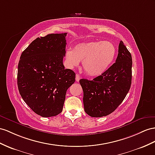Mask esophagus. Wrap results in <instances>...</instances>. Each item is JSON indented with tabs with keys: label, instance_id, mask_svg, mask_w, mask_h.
Returning a JSON list of instances; mask_svg holds the SVG:
<instances>
[{
	"label": "esophagus",
	"instance_id": "1",
	"mask_svg": "<svg viewBox=\"0 0 155 155\" xmlns=\"http://www.w3.org/2000/svg\"><path fill=\"white\" fill-rule=\"evenodd\" d=\"M80 78H81V77L79 76V74H76V78H75V79H76V81H77V82H78L79 81H80Z\"/></svg>",
	"mask_w": 155,
	"mask_h": 155
}]
</instances>
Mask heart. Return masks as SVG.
Segmentation results:
<instances>
[{
    "label": "heart",
    "mask_w": 155,
    "mask_h": 155,
    "mask_svg": "<svg viewBox=\"0 0 155 155\" xmlns=\"http://www.w3.org/2000/svg\"><path fill=\"white\" fill-rule=\"evenodd\" d=\"M117 50L113 43L108 41L83 42L74 46L73 50H67L65 61L71 68L82 67L90 76L97 77L104 73L111 65L115 58Z\"/></svg>",
    "instance_id": "obj_1"
}]
</instances>
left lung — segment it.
Here are the masks:
<instances>
[{
    "label": "left lung",
    "mask_w": 155,
    "mask_h": 155,
    "mask_svg": "<svg viewBox=\"0 0 155 155\" xmlns=\"http://www.w3.org/2000/svg\"><path fill=\"white\" fill-rule=\"evenodd\" d=\"M132 55L121 41L116 62L92 81L82 78L85 112L92 117L113 113L124 100L132 84Z\"/></svg>",
    "instance_id": "8db88e82"
}]
</instances>
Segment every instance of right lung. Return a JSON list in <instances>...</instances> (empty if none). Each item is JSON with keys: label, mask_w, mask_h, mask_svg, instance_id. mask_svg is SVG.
Returning <instances> with one entry per match:
<instances>
[{"label": "right lung", "mask_w": 155, "mask_h": 155, "mask_svg": "<svg viewBox=\"0 0 155 155\" xmlns=\"http://www.w3.org/2000/svg\"><path fill=\"white\" fill-rule=\"evenodd\" d=\"M67 33L38 37L23 51L18 63V86L26 104L42 117L61 113L75 73L65 69Z\"/></svg>", "instance_id": "obj_1"}]
</instances>
